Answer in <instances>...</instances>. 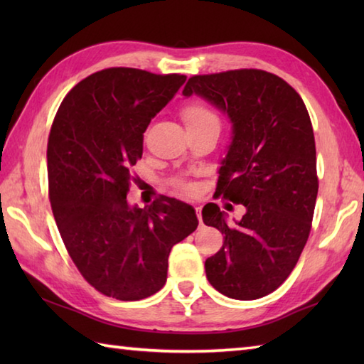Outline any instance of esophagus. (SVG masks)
<instances>
[{"label":"esophagus","mask_w":364,"mask_h":364,"mask_svg":"<svg viewBox=\"0 0 364 364\" xmlns=\"http://www.w3.org/2000/svg\"><path fill=\"white\" fill-rule=\"evenodd\" d=\"M196 213H197V218H198V222L202 223V208L200 206H196Z\"/></svg>","instance_id":"1"}]
</instances>
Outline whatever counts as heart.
<instances>
[{"mask_svg": "<svg viewBox=\"0 0 364 364\" xmlns=\"http://www.w3.org/2000/svg\"><path fill=\"white\" fill-rule=\"evenodd\" d=\"M181 115H183L184 123H186V127L198 125V123H206V122H218V117H215L210 107L197 102L184 106Z\"/></svg>", "mask_w": 364, "mask_h": 364, "instance_id": "heart-1", "label": "heart"}]
</instances>
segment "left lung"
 Segmentation results:
<instances>
[{"mask_svg":"<svg viewBox=\"0 0 364 364\" xmlns=\"http://www.w3.org/2000/svg\"><path fill=\"white\" fill-rule=\"evenodd\" d=\"M194 94L228 115L215 196L245 208L230 225L218 205H205V225L223 235L206 278L230 299L264 297L289 277L310 236L319 188L310 115L288 82L257 68L192 76L183 95Z\"/></svg>","mask_w":364,"mask_h":364,"instance_id":"8db88e82","label":"left lung"}]
</instances>
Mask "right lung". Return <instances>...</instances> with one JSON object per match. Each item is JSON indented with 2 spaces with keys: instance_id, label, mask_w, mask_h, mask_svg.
<instances>
[{
  "instance_id": "obj_1",
  "label": "right lung",
  "mask_w": 364,
  "mask_h": 364,
  "mask_svg": "<svg viewBox=\"0 0 364 364\" xmlns=\"http://www.w3.org/2000/svg\"><path fill=\"white\" fill-rule=\"evenodd\" d=\"M184 75L114 67L87 76L60 103L48 137V189L65 249L89 284L107 297L153 296L167 280L172 247L196 231L191 205L162 196L128 203L131 167L144 133Z\"/></svg>"
}]
</instances>
